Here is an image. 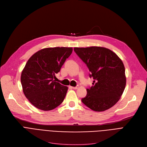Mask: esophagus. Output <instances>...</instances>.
<instances>
[{
    "label": "esophagus",
    "mask_w": 147,
    "mask_h": 147,
    "mask_svg": "<svg viewBox=\"0 0 147 147\" xmlns=\"http://www.w3.org/2000/svg\"><path fill=\"white\" fill-rule=\"evenodd\" d=\"M71 88H72V89H78V86H75V87H73V86H71Z\"/></svg>",
    "instance_id": "obj_1"
}]
</instances>
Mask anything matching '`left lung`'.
<instances>
[{
    "mask_svg": "<svg viewBox=\"0 0 147 147\" xmlns=\"http://www.w3.org/2000/svg\"><path fill=\"white\" fill-rule=\"evenodd\" d=\"M74 51L86 64L89 77L94 80L82 102L95 111L110 109L119 101L126 86L122 61L114 52L103 47L74 48Z\"/></svg>",
    "mask_w": 147,
    "mask_h": 147,
    "instance_id": "1",
    "label": "left lung"
}]
</instances>
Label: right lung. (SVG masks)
Instances as JSON below:
<instances>
[{
    "label": "right lung",
    "mask_w": 147,
    "mask_h": 147,
    "mask_svg": "<svg viewBox=\"0 0 147 147\" xmlns=\"http://www.w3.org/2000/svg\"><path fill=\"white\" fill-rule=\"evenodd\" d=\"M72 52V48H48L29 58L21 73V82L26 97L35 107L50 111L63 102L68 87L53 79Z\"/></svg>",
    "instance_id": "add662e5"
}]
</instances>
